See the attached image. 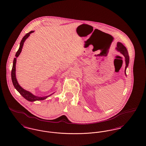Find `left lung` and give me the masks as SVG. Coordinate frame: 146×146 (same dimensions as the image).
Listing matches in <instances>:
<instances>
[{"label":"left lung","mask_w":146,"mask_h":146,"mask_svg":"<svg viewBox=\"0 0 146 146\" xmlns=\"http://www.w3.org/2000/svg\"><path fill=\"white\" fill-rule=\"evenodd\" d=\"M117 50L119 52H120L123 55L125 59V74H126V73H125V70H126V68L128 66V64H129V56L128 55V51H127V49H126V48L120 42H118L117 43Z\"/></svg>","instance_id":"1"}]
</instances>
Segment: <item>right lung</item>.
Segmentation results:
<instances>
[{"label":"right lung","instance_id":"right-lung-1","mask_svg":"<svg viewBox=\"0 0 146 146\" xmlns=\"http://www.w3.org/2000/svg\"><path fill=\"white\" fill-rule=\"evenodd\" d=\"M34 31H31L29 33H27L23 38L21 43H20V46L19 49L18 50V51L17 52L16 54H15V58H14V60H13V67H12V69H11V80L13 84L14 87H15V88L18 91V92L23 97L26 99L27 101H30V102H34L35 101H42V100H45L47 97L50 96L52 94L48 96H45L44 97H36L35 96H34L33 94H32L31 92L26 90H24L22 88L19 84H18L17 79H16V76H15V64H16V62H17V58L19 56L22 49L23 46L24 44V42H25V40H26L27 38H28V37L30 35V34L32 33H33Z\"/></svg>","mask_w":146,"mask_h":146}]
</instances>
